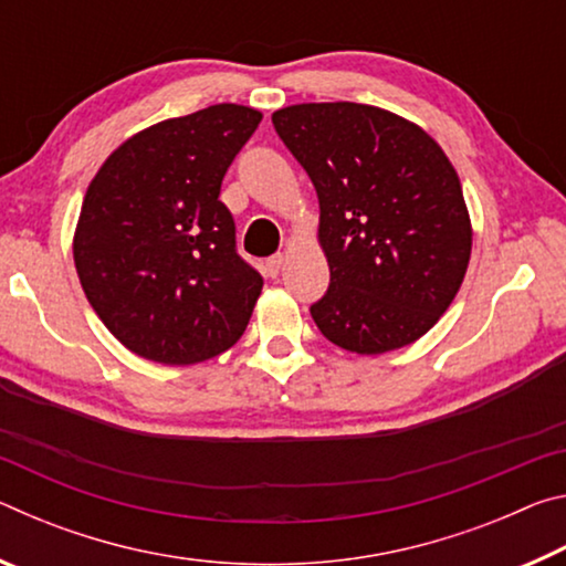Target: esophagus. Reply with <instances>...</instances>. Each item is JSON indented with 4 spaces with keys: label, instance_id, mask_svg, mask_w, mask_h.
Listing matches in <instances>:
<instances>
[{
    "label": "esophagus",
    "instance_id": "1",
    "mask_svg": "<svg viewBox=\"0 0 566 566\" xmlns=\"http://www.w3.org/2000/svg\"><path fill=\"white\" fill-rule=\"evenodd\" d=\"M282 266H284V254H274L264 262V272H266V276H272V280H274V276L282 272Z\"/></svg>",
    "mask_w": 566,
    "mask_h": 566
}]
</instances>
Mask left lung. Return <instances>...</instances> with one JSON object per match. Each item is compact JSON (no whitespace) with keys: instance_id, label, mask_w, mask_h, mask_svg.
I'll use <instances>...</instances> for the list:
<instances>
[{"instance_id":"1","label":"left lung","mask_w":566,"mask_h":566,"mask_svg":"<svg viewBox=\"0 0 566 566\" xmlns=\"http://www.w3.org/2000/svg\"><path fill=\"white\" fill-rule=\"evenodd\" d=\"M272 124L319 197V332L357 354L419 339L452 304L472 252L452 161L417 124L369 104H294Z\"/></svg>"}]
</instances>
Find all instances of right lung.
<instances>
[{
	"label": "right lung",
	"instance_id": "right-lung-1",
	"mask_svg": "<svg viewBox=\"0 0 566 566\" xmlns=\"http://www.w3.org/2000/svg\"><path fill=\"white\" fill-rule=\"evenodd\" d=\"M262 114L214 104L134 134L84 195L74 264L92 310L129 352L197 364L242 337L262 274L237 252L222 179Z\"/></svg>",
	"mask_w": 566,
	"mask_h": 566
}]
</instances>
